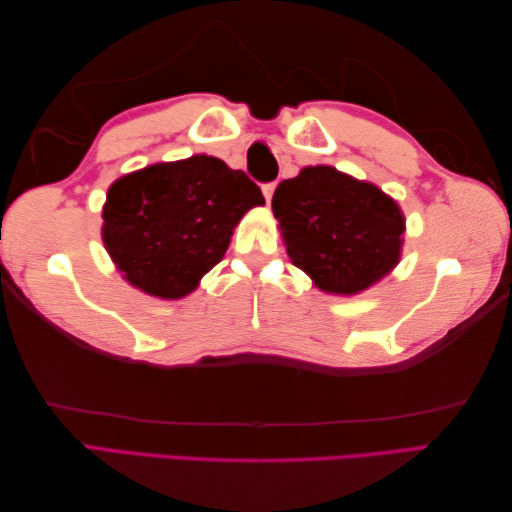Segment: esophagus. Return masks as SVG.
Here are the masks:
<instances>
[{
  "label": "esophagus",
  "instance_id": "1",
  "mask_svg": "<svg viewBox=\"0 0 512 512\" xmlns=\"http://www.w3.org/2000/svg\"><path fill=\"white\" fill-rule=\"evenodd\" d=\"M262 193H264L266 202L270 204V200H273V193H275V182H268V184H264V187H262Z\"/></svg>",
  "mask_w": 512,
  "mask_h": 512
}]
</instances>
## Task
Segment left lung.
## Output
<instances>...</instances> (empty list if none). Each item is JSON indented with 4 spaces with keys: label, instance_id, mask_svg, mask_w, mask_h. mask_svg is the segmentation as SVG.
<instances>
[{
    "label": "left lung",
    "instance_id": "1",
    "mask_svg": "<svg viewBox=\"0 0 512 512\" xmlns=\"http://www.w3.org/2000/svg\"><path fill=\"white\" fill-rule=\"evenodd\" d=\"M288 257L314 286L356 295L398 264L405 217L376 184L334 167H306L273 195Z\"/></svg>",
    "mask_w": 512,
    "mask_h": 512
}]
</instances>
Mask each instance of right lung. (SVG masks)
Segmentation results:
<instances>
[{
  "mask_svg": "<svg viewBox=\"0 0 512 512\" xmlns=\"http://www.w3.org/2000/svg\"><path fill=\"white\" fill-rule=\"evenodd\" d=\"M262 204V189L220 158L158 162L107 191L103 242L129 284L180 299L222 262L242 215Z\"/></svg>",
  "mask_w": 512,
  "mask_h": 512,
  "instance_id": "right-lung-1",
  "label": "right lung"
}]
</instances>
